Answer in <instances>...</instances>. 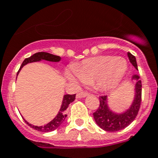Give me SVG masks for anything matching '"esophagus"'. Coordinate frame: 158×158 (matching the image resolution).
Returning <instances> with one entry per match:
<instances>
[{
    "label": "esophagus",
    "mask_w": 158,
    "mask_h": 158,
    "mask_svg": "<svg viewBox=\"0 0 158 158\" xmlns=\"http://www.w3.org/2000/svg\"><path fill=\"white\" fill-rule=\"evenodd\" d=\"M89 96V94L87 92H80V93H78L76 95L77 98H85V97Z\"/></svg>",
    "instance_id": "1"
}]
</instances>
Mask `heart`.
Wrapping results in <instances>:
<instances>
[{
    "mask_svg": "<svg viewBox=\"0 0 158 158\" xmlns=\"http://www.w3.org/2000/svg\"><path fill=\"white\" fill-rule=\"evenodd\" d=\"M74 73L68 72L67 77L73 83L80 80L93 84L100 90L107 91L117 87L127 70V63L122 57L100 56L83 60L73 67Z\"/></svg>",
    "mask_w": 158,
    "mask_h": 158,
    "instance_id": "obj_1",
    "label": "heart"
}]
</instances>
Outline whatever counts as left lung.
Wrapping results in <instances>:
<instances>
[{"label": "left lung", "instance_id": "8db88e82", "mask_svg": "<svg viewBox=\"0 0 158 158\" xmlns=\"http://www.w3.org/2000/svg\"><path fill=\"white\" fill-rule=\"evenodd\" d=\"M128 57L133 66L138 69L137 61L135 56L128 52ZM132 79L136 80L135 98L130 107L125 110V112L115 113L112 111L107 105V96L99 97L100 105L98 109L94 113V118L97 125L102 130L110 132L121 130L130 125L137 116L141 104L142 84L141 80H139V76L137 74H134Z\"/></svg>", "mask_w": 158, "mask_h": 158}]
</instances>
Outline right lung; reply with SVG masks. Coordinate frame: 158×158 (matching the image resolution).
Returning <instances> with one entry per match:
<instances>
[{
    "instance_id": "obj_1",
    "label": "right lung",
    "mask_w": 158,
    "mask_h": 158,
    "mask_svg": "<svg viewBox=\"0 0 158 158\" xmlns=\"http://www.w3.org/2000/svg\"><path fill=\"white\" fill-rule=\"evenodd\" d=\"M48 60V61L59 62L60 60V57L58 56L50 54V53L43 52H37L35 54H33V56H31L30 57L26 58L23 60L22 64H21L20 68L19 69L18 74L19 70L23 68V65H25V64H28V63H32V62L39 61V60ZM74 99H75V94H72V95H70V94H66V95H64V98H63V101H62L60 109L59 112L56 115V116L51 122H49L47 125H43V126H36V125H33L29 124L25 120H24V121L30 127H32L34 130H38V131H41V132H51V131H53V130H55L56 129L59 127L60 125L63 123L64 119L66 118L67 115L65 114L66 109L68 108L69 104L71 103L72 102L74 101Z\"/></svg>"
}]
</instances>
